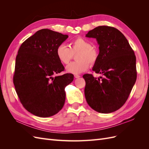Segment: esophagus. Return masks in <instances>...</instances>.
Wrapping results in <instances>:
<instances>
[{"instance_id": "1", "label": "esophagus", "mask_w": 149, "mask_h": 149, "mask_svg": "<svg viewBox=\"0 0 149 149\" xmlns=\"http://www.w3.org/2000/svg\"><path fill=\"white\" fill-rule=\"evenodd\" d=\"M80 77V76L78 74H74V78H78Z\"/></svg>"}]
</instances>
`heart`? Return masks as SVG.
<instances>
[{"label": "heart", "instance_id": "heart-1", "mask_svg": "<svg viewBox=\"0 0 149 149\" xmlns=\"http://www.w3.org/2000/svg\"><path fill=\"white\" fill-rule=\"evenodd\" d=\"M58 59L63 65H68L76 55L74 62L66 67V71L73 74H79L86 71L90 65L96 63L99 58L98 49L92 47L89 40L83 38H77L72 41L69 47L61 44L56 48Z\"/></svg>", "mask_w": 149, "mask_h": 149}]
</instances>
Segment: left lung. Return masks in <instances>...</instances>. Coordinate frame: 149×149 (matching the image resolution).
<instances>
[{
  "label": "left lung",
  "instance_id": "8db88e82",
  "mask_svg": "<svg viewBox=\"0 0 149 149\" xmlns=\"http://www.w3.org/2000/svg\"><path fill=\"white\" fill-rule=\"evenodd\" d=\"M86 37L97 40L99 58L93 70L103 75L83 76L84 94L89 106L101 113L118 110L127 100L137 79L136 58L125 36L114 27L99 26Z\"/></svg>",
  "mask_w": 149,
  "mask_h": 149
}]
</instances>
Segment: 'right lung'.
I'll list each match as a JSON object with an SVG mask.
<instances>
[{"label":"right lung","mask_w":149,"mask_h":149,"mask_svg":"<svg viewBox=\"0 0 149 149\" xmlns=\"http://www.w3.org/2000/svg\"><path fill=\"white\" fill-rule=\"evenodd\" d=\"M68 36L42 29L26 39L18 51L13 81L26 110L41 118L57 114L64 106L65 88L73 81V74L54 76L64 71L56 48Z\"/></svg>","instance_id":"1"}]
</instances>
